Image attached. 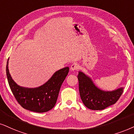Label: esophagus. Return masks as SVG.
Wrapping results in <instances>:
<instances>
[{"mask_svg": "<svg viewBox=\"0 0 134 134\" xmlns=\"http://www.w3.org/2000/svg\"><path fill=\"white\" fill-rule=\"evenodd\" d=\"M78 68H79V65L76 63L72 64L70 66V70L72 71H75L76 70H77Z\"/></svg>", "mask_w": 134, "mask_h": 134, "instance_id": "1", "label": "esophagus"}]
</instances>
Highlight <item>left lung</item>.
Here are the masks:
<instances>
[{
    "label": "left lung",
    "instance_id": "8db88e82",
    "mask_svg": "<svg viewBox=\"0 0 134 134\" xmlns=\"http://www.w3.org/2000/svg\"><path fill=\"white\" fill-rule=\"evenodd\" d=\"M79 92L82 102L92 110H103L115 104L123 93L124 87L113 91H104L95 85L88 75L80 70L77 76Z\"/></svg>",
    "mask_w": 134,
    "mask_h": 134
}]
</instances>
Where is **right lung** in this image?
Returning <instances> with one entry per match:
<instances>
[{
    "label": "right lung",
    "instance_id": "obj_1",
    "mask_svg": "<svg viewBox=\"0 0 134 134\" xmlns=\"http://www.w3.org/2000/svg\"><path fill=\"white\" fill-rule=\"evenodd\" d=\"M7 62L6 74L12 92L18 103L25 109L36 113H45L54 108L56 103L60 87L68 75L69 67L55 72L45 83L38 87L27 88L18 85L13 80Z\"/></svg>",
    "mask_w": 134,
    "mask_h": 134
}]
</instances>
